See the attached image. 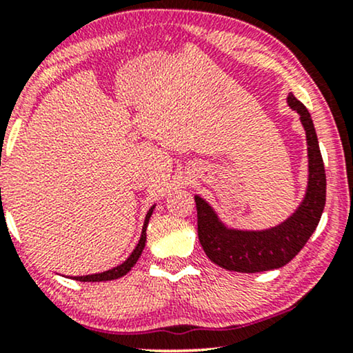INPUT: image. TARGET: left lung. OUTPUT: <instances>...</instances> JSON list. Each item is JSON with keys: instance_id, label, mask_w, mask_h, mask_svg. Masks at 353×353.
<instances>
[{"instance_id": "8db88e82", "label": "left lung", "mask_w": 353, "mask_h": 353, "mask_svg": "<svg viewBox=\"0 0 353 353\" xmlns=\"http://www.w3.org/2000/svg\"><path fill=\"white\" fill-rule=\"evenodd\" d=\"M288 104L301 115L308 146V188L296 214L272 230L236 231L225 228L212 207L199 196L194 197L202 249L212 262L230 272L257 273L284 267L301 252L320 223L326 202V173L316 132L310 112L292 93Z\"/></svg>"}]
</instances>
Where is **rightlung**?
<instances>
[{
  "instance_id": "1",
  "label": "right lung",
  "mask_w": 353,
  "mask_h": 353,
  "mask_svg": "<svg viewBox=\"0 0 353 353\" xmlns=\"http://www.w3.org/2000/svg\"><path fill=\"white\" fill-rule=\"evenodd\" d=\"M154 209V207H152ZM152 209L148 212L146 215V220H144V226H143V233H141V238H139V243L137 245V249L133 250L132 255L125 260L122 265H119V267H115L112 270H108V272L104 273H96V274H88V276H75L74 279L77 281H83V283H96V281H110V279H117V278H122L123 274H127L130 270L134 263L138 262L139 255H141L143 249H144V244H146V228H148V223H149V219H151L152 215Z\"/></svg>"
}]
</instances>
